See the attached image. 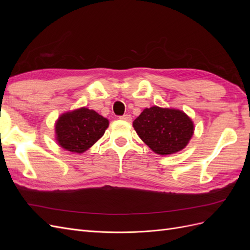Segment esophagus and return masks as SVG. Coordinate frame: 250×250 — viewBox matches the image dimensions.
Masks as SVG:
<instances>
[{"label":"esophagus","instance_id":"esophagus-1","mask_svg":"<svg viewBox=\"0 0 250 250\" xmlns=\"http://www.w3.org/2000/svg\"><path fill=\"white\" fill-rule=\"evenodd\" d=\"M120 119L123 121H128V122H129V121H131V116L130 115H123L120 117Z\"/></svg>","mask_w":250,"mask_h":250}]
</instances>
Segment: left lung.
<instances>
[{"label":"left lung","instance_id":"8db88e82","mask_svg":"<svg viewBox=\"0 0 250 250\" xmlns=\"http://www.w3.org/2000/svg\"><path fill=\"white\" fill-rule=\"evenodd\" d=\"M133 127L142 141L161 155L183 150L194 133L192 120L184 111L157 106L144 109Z\"/></svg>","mask_w":250,"mask_h":250}]
</instances>
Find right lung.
Returning <instances> with one entry per match:
<instances>
[{
    "label": "right lung",
    "mask_w": 250,
    "mask_h": 250,
    "mask_svg": "<svg viewBox=\"0 0 250 250\" xmlns=\"http://www.w3.org/2000/svg\"><path fill=\"white\" fill-rule=\"evenodd\" d=\"M107 127V119L82 107L60 116L55 127L56 140L63 149L82 153L102 137Z\"/></svg>",
    "instance_id": "1"
}]
</instances>
